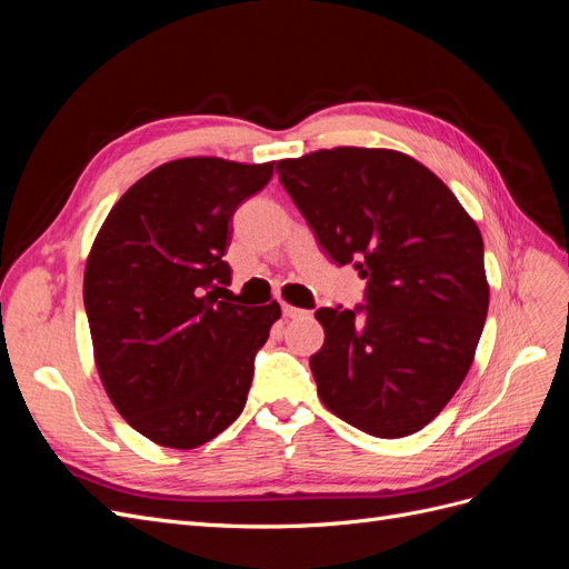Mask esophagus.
<instances>
[{"label":"esophagus","instance_id":"1","mask_svg":"<svg viewBox=\"0 0 569 569\" xmlns=\"http://www.w3.org/2000/svg\"><path fill=\"white\" fill-rule=\"evenodd\" d=\"M282 316L284 318H299V316H306V311H301V308H297V306L282 303Z\"/></svg>","mask_w":569,"mask_h":569}]
</instances>
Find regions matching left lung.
I'll return each mask as SVG.
<instances>
[{"mask_svg":"<svg viewBox=\"0 0 569 569\" xmlns=\"http://www.w3.org/2000/svg\"><path fill=\"white\" fill-rule=\"evenodd\" d=\"M278 176L325 253L368 280L366 306L316 311L320 401L372 437L420 432L462 385L485 330L477 222L401 151L320 149L278 161Z\"/></svg>","mask_w":569,"mask_h":569,"instance_id":"1","label":"left lung"}]
</instances>
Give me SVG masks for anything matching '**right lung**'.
<instances>
[{
  "label": "right lung",
  "instance_id": "obj_1",
  "mask_svg": "<svg viewBox=\"0 0 569 569\" xmlns=\"http://www.w3.org/2000/svg\"><path fill=\"white\" fill-rule=\"evenodd\" d=\"M274 163L168 161L137 180L101 226L82 299L111 403L166 449H197L244 410L253 358L280 303L222 302L237 206Z\"/></svg>",
  "mask_w": 569,
  "mask_h": 569
}]
</instances>
